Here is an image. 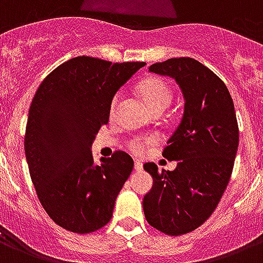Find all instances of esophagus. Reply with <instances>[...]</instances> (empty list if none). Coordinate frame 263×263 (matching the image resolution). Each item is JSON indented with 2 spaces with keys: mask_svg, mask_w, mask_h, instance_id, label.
<instances>
[{
  "mask_svg": "<svg viewBox=\"0 0 263 263\" xmlns=\"http://www.w3.org/2000/svg\"><path fill=\"white\" fill-rule=\"evenodd\" d=\"M134 170H136V171H141V170H142L141 161H138V160L134 161Z\"/></svg>",
  "mask_w": 263,
  "mask_h": 263,
  "instance_id": "1",
  "label": "esophagus"
}]
</instances>
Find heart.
Wrapping results in <instances>:
<instances>
[{"label": "heart", "mask_w": 263, "mask_h": 263, "mask_svg": "<svg viewBox=\"0 0 263 263\" xmlns=\"http://www.w3.org/2000/svg\"><path fill=\"white\" fill-rule=\"evenodd\" d=\"M138 92L141 98L144 99V102L146 103V106L152 111L163 108L165 110L170 103L172 100V89L171 87L165 83L164 80L161 79H148L142 81L138 87ZM119 99H121V93L112 98L110 104V112L114 114L115 108L118 106ZM155 142V137H136L132 138L129 141L130 149L136 153L144 152V149L146 145H151Z\"/></svg>", "instance_id": "b5f03b06"}]
</instances>
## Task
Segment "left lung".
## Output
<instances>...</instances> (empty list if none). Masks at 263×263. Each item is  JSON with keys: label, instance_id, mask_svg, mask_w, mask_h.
<instances>
[{"label": "left lung", "instance_id": "obj_1", "mask_svg": "<svg viewBox=\"0 0 263 263\" xmlns=\"http://www.w3.org/2000/svg\"><path fill=\"white\" fill-rule=\"evenodd\" d=\"M149 72L175 79L184 110L163 156L176 160L174 171L144 164L153 186L144 197L146 221L178 236L202 226L215 212L230 182L239 145V127L228 88L211 69L182 57L157 62Z\"/></svg>", "mask_w": 263, "mask_h": 263}]
</instances>
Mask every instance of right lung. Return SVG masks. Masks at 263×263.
Returning a JSON list of instances; mask_svg holds the SVG:
<instances>
[{
    "label": "right lung",
    "instance_id": "1",
    "mask_svg": "<svg viewBox=\"0 0 263 263\" xmlns=\"http://www.w3.org/2000/svg\"><path fill=\"white\" fill-rule=\"evenodd\" d=\"M142 66L76 57L54 69L33 96L24 138L29 175L42 206L65 230L89 234L112 217L134 161L117 151L95 164L91 145L108 123L117 91Z\"/></svg>",
    "mask_w": 263,
    "mask_h": 263
}]
</instances>
